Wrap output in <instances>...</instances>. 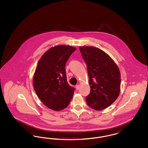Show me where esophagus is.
I'll return each mask as SVG.
<instances>
[{
	"label": "esophagus",
	"mask_w": 148,
	"mask_h": 148,
	"mask_svg": "<svg viewBox=\"0 0 148 148\" xmlns=\"http://www.w3.org/2000/svg\"><path fill=\"white\" fill-rule=\"evenodd\" d=\"M75 87H76V90H79V88H80V85H76Z\"/></svg>",
	"instance_id": "esophagus-1"
}]
</instances>
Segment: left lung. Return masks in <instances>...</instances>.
Here are the masks:
<instances>
[{"label":"left lung","instance_id":"8db88e82","mask_svg":"<svg viewBox=\"0 0 148 148\" xmlns=\"http://www.w3.org/2000/svg\"><path fill=\"white\" fill-rule=\"evenodd\" d=\"M87 66L90 92L86 97L87 105L97 111L109 107L118 97L121 77L119 68L108 54L97 47H80Z\"/></svg>","mask_w":148,"mask_h":148}]
</instances>
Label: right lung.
<instances>
[{
  "label": "right lung",
  "instance_id": "1",
  "mask_svg": "<svg viewBox=\"0 0 148 148\" xmlns=\"http://www.w3.org/2000/svg\"><path fill=\"white\" fill-rule=\"evenodd\" d=\"M76 49L70 45L50 48L41 56L33 76L34 90L45 106L56 111L67 108L75 89L68 84L66 63Z\"/></svg>",
  "mask_w": 148,
  "mask_h": 148
}]
</instances>
